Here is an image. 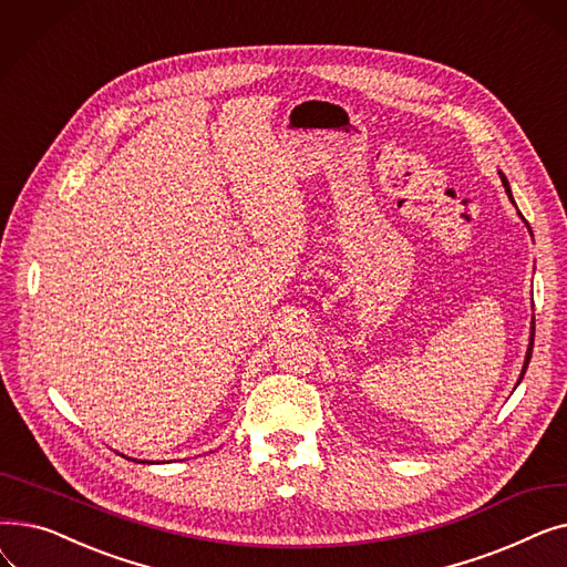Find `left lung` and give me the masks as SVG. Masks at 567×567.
I'll use <instances>...</instances> for the list:
<instances>
[{"label": "left lung", "mask_w": 567, "mask_h": 567, "mask_svg": "<svg viewBox=\"0 0 567 567\" xmlns=\"http://www.w3.org/2000/svg\"><path fill=\"white\" fill-rule=\"evenodd\" d=\"M501 174V172H498ZM501 182H503V186H505V193H508V197H511V202L515 204V199H513V193H511V186H508V178H505L503 174H501ZM533 333H535V326H530V344H528V351H526V361H524V370H522V377H524V372H526V368H528V361H530V353H533ZM519 377V379H522Z\"/></svg>", "instance_id": "left-lung-1"}]
</instances>
